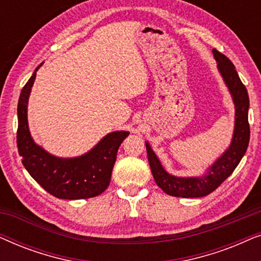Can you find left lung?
<instances>
[{
  "mask_svg": "<svg viewBox=\"0 0 261 261\" xmlns=\"http://www.w3.org/2000/svg\"><path fill=\"white\" fill-rule=\"evenodd\" d=\"M217 69L230 92L235 106L234 133L230 145L216 162L198 177H177L164 169L162 163L148 142H146L148 163L158 187L167 195L174 197L194 198L209 195L220 187L233 173L242 156L247 151L249 142L248 108L249 98L247 89L239 77L234 64L217 49H213Z\"/></svg>",
  "mask_w": 261,
  "mask_h": 261,
  "instance_id": "8db88e82",
  "label": "left lung"
}]
</instances>
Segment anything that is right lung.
<instances>
[{"label":"right lung","mask_w":261,"mask_h":261,"mask_svg":"<svg viewBox=\"0 0 261 261\" xmlns=\"http://www.w3.org/2000/svg\"><path fill=\"white\" fill-rule=\"evenodd\" d=\"M39 65L22 88L17 103V149L32 178L48 194L62 199L90 198L108 188L117 149L129 132L116 130L103 137L90 151L73 158H60L45 151L32 138L27 107Z\"/></svg>","instance_id":"add662e5"}]
</instances>
